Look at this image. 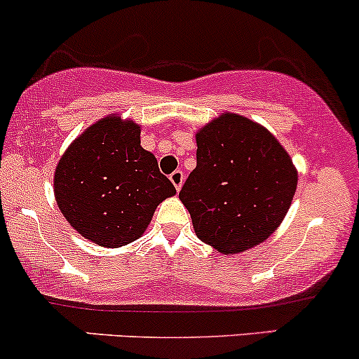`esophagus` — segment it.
<instances>
[{"label": "esophagus", "mask_w": 359, "mask_h": 359, "mask_svg": "<svg viewBox=\"0 0 359 359\" xmlns=\"http://www.w3.org/2000/svg\"><path fill=\"white\" fill-rule=\"evenodd\" d=\"M169 180H171V183L175 184L176 190L180 191V190H181V184H183V181H184L183 171H180V169H178V171H175L171 176H169Z\"/></svg>", "instance_id": "34e87169"}]
</instances>
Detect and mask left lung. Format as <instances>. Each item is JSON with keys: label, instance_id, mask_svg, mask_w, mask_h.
I'll list each match as a JSON object with an SVG mask.
<instances>
[{"label": "left lung", "instance_id": "left-lung-1", "mask_svg": "<svg viewBox=\"0 0 359 359\" xmlns=\"http://www.w3.org/2000/svg\"><path fill=\"white\" fill-rule=\"evenodd\" d=\"M196 168L180 200L198 239L222 255L266 241L287 215L299 175L271 132L224 114L196 134Z\"/></svg>", "mask_w": 359, "mask_h": 359}]
</instances>
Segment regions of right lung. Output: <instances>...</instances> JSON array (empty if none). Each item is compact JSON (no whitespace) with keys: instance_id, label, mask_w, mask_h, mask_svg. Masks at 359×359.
I'll return each instance as SVG.
<instances>
[{"instance_id":"right-lung-1","label":"right lung","mask_w":359,"mask_h":359,"mask_svg":"<svg viewBox=\"0 0 359 359\" xmlns=\"http://www.w3.org/2000/svg\"><path fill=\"white\" fill-rule=\"evenodd\" d=\"M54 193L59 210L83 237L122 248L142 236L176 188L154 154L140 147V127L110 115L67 147L55 168Z\"/></svg>"}]
</instances>
